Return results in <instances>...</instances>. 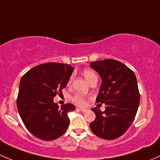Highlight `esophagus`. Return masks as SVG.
<instances>
[{
  "label": "esophagus",
  "mask_w": 160,
  "mask_h": 160,
  "mask_svg": "<svg viewBox=\"0 0 160 160\" xmlns=\"http://www.w3.org/2000/svg\"><path fill=\"white\" fill-rule=\"evenodd\" d=\"M79 110H80V112H86L87 111L88 109H87V108H79Z\"/></svg>",
  "instance_id": "1"
}]
</instances>
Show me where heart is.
Returning <instances> with one entry per match:
<instances>
[{
    "label": "heart",
    "mask_w": 160,
    "mask_h": 160,
    "mask_svg": "<svg viewBox=\"0 0 160 160\" xmlns=\"http://www.w3.org/2000/svg\"><path fill=\"white\" fill-rule=\"evenodd\" d=\"M83 75L86 78V80H87L89 83H90L93 79L97 78V76H96V73L90 69L83 70ZM73 75H71V76L70 77L69 80H68V85L71 83L72 80H73ZM71 101L73 102L75 105H77V106H83L86 104V97L83 96V95L77 93V94H75L74 96L71 98Z\"/></svg>",
    "instance_id": "1"
}]
</instances>
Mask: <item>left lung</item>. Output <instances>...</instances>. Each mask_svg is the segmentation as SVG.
I'll list each match as a JSON object with an SVG mask.
<instances>
[{"instance_id": "8db88e82", "label": "left lung", "mask_w": 160, "mask_h": 160, "mask_svg": "<svg viewBox=\"0 0 160 160\" xmlns=\"http://www.w3.org/2000/svg\"><path fill=\"white\" fill-rule=\"evenodd\" d=\"M90 67L102 80L96 101L105 103L106 109L92 108L96 118L89 127L100 138L116 139L129 128L138 112L140 92L136 76L125 64L113 59L94 61Z\"/></svg>"}]
</instances>
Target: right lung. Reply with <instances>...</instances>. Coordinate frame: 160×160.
Wrapping results in <instances>:
<instances>
[{"label": "right lung", "mask_w": 160, "mask_h": 160, "mask_svg": "<svg viewBox=\"0 0 160 160\" xmlns=\"http://www.w3.org/2000/svg\"><path fill=\"white\" fill-rule=\"evenodd\" d=\"M73 71L70 64L46 63L32 68L21 78L17 108L24 125L36 138L53 140L68 130V113L75 106L67 103L59 107L53 99L62 93Z\"/></svg>", "instance_id": "right-lung-1"}]
</instances>
